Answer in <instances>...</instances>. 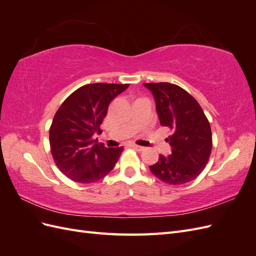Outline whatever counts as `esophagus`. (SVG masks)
Instances as JSON below:
<instances>
[{"label":"esophagus","mask_w":256,"mask_h":256,"mask_svg":"<svg viewBox=\"0 0 256 256\" xmlns=\"http://www.w3.org/2000/svg\"><path fill=\"white\" fill-rule=\"evenodd\" d=\"M131 147H134V148L136 150H138V152H142V150H145L144 147H142V146H138V145H136V144L131 145Z\"/></svg>","instance_id":"34e87169"}]
</instances>
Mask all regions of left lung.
Listing matches in <instances>:
<instances>
[{
  "label": "left lung",
  "instance_id": "obj_1",
  "mask_svg": "<svg viewBox=\"0 0 256 256\" xmlns=\"http://www.w3.org/2000/svg\"><path fill=\"white\" fill-rule=\"evenodd\" d=\"M156 102L160 125L171 130L166 141L171 154H160L150 172L170 184H187L200 174L210 157L212 129L202 108L188 92L178 85L144 83Z\"/></svg>",
  "mask_w": 256,
  "mask_h": 256
}]
</instances>
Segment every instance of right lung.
I'll return each mask as SVG.
<instances>
[{"mask_svg": "<svg viewBox=\"0 0 256 256\" xmlns=\"http://www.w3.org/2000/svg\"><path fill=\"white\" fill-rule=\"evenodd\" d=\"M129 84L92 83L81 86L66 98L54 115L49 131L52 157L60 171L80 184L98 182L109 174L124 147L108 148L94 134L112 100Z\"/></svg>", "mask_w": 256, "mask_h": 256, "instance_id": "1", "label": "right lung"}]
</instances>
